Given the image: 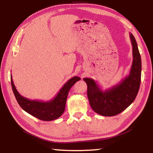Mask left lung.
I'll return each mask as SVG.
<instances>
[{
    "instance_id": "left-lung-1",
    "label": "left lung",
    "mask_w": 153,
    "mask_h": 153,
    "mask_svg": "<svg viewBox=\"0 0 153 153\" xmlns=\"http://www.w3.org/2000/svg\"><path fill=\"white\" fill-rule=\"evenodd\" d=\"M129 38L132 46L133 61L128 76L119 84L105 90L93 79H83L87 84L90 107L100 115L111 117L121 113L134 102L138 94L141 80V56L131 33H129Z\"/></svg>"
}]
</instances>
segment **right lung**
<instances>
[{
  "label": "right lung",
  "mask_w": 153,
  "mask_h": 153,
  "mask_svg": "<svg viewBox=\"0 0 153 153\" xmlns=\"http://www.w3.org/2000/svg\"><path fill=\"white\" fill-rule=\"evenodd\" d=\"M80 79L81 78L77 76L71 77L63 85L55 98L48 101L43 102L41 100L28 99L21 95L15 88L12 76H11L12 89L18 104L27 113L42 121H53L61 117L65 109L69 90L75 83Z\"/></svg>",
  "instance_id": "obj_1"
}]
</instances>
